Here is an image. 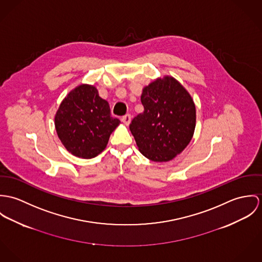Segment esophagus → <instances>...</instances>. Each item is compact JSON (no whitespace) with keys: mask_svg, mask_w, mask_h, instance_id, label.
I'll list each match as a JSON object with an SVG mask.
<instances>
[{"mask_svg":"<svg viewBox=\"0 0 262 262\" xmlns=\"http://www.w3.org/2000/svg\"><path fill=\"white\" fill-rule=\"evenodd\" d=\"M130 120H132L130 115H125L124 117H121V121H122L125 125H128L129 122H130Z\"/></svg>","mask_w":262,"mask_h":262,"instance_id":"1","label":"esophagus"}]
</instances>
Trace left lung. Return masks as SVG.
Returning a JSON list of instances; mask_svg holds the SVG:
<instances>
[{"label": "left lung", "mask_w": 262, "mask_h": 262, "mask_svg": "<svg viewBox=\"0 0 262 262\" xmlns=\"http://www.w3.org/2000/svg\"><path fill=\"white\" fill-rule=\"evenodd\" d=\"M144 113L129 129L139 150L150 161L169 162L190 144L196 126V106L187 89L173 76L157 78L143 88Z\"/></svg>", "instance_id": "8db88e82"}]
</instances>
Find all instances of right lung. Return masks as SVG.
I'll list each match as a JSON object with an SVG mask.
<instances>
[{"label": "right lung", "instance_id": "add662e5", "mask_svg": "<svg viewBox=\"0 0 262 262\" xmlns=\"http://www.w3.org/2000/svg\"><path fill=\"white\" fill-rule=\"evenodd\" d=\"M54 123L59 140L70 154L92 159L106 147L120 121L111 116L110 104L97 88L80 84L61 101Z\"/></svg>", "mask_w": 262, "mask_h": 262}]
</instances>
